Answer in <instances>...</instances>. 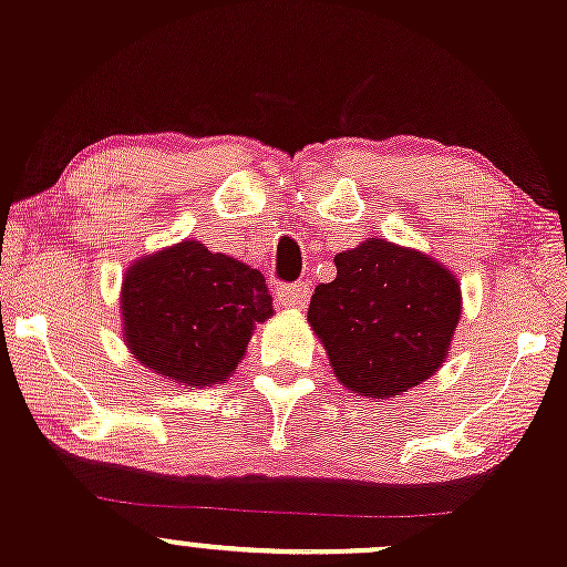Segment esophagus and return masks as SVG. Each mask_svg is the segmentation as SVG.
Listing matches in <instances>:
<instances>
[{"instance_id":"obj_1","label":"esophagus","mask_w":567,"mask_h":567,"mask_svg":"<svg viewBox=\"0 0 567 567\" xmlns=\"http://www.w3.org/2000/svg\"><path fill=\"white\" fill-rule=\"evenodd\" d=\"M277 301H279V307H285V309H303L309 301V285L307 282L279 285Z\"/></svg>"}]
</instances>
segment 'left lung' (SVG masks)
Instances as JSON below:
<instances>
[{
    "label": "left lung",
    "instance_id": "8db88e82",
    "mask_svg": "<svg viewBox=\"0 0 567 567\" xmlns=\"http://www.w3.org/2000/svg\"><path fill=\"white\" fill-rule=\"evenodd\" d=\"M333 266L337 277L315 288L307 312L333 378L367 399H393L432 378L462 318L456 274L385 238L344 249Z\"/></svg>",
    "mask_w": 567,
    "mask_h": 567
}]
</instances>
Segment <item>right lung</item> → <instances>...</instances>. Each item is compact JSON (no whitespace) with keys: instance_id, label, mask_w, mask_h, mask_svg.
Listing matches in <instances>:
<instances>
[{"instance_id":"add662e5","label":"right lung","mask_w":567,"mask_h":567,"mask_svg":"<svg viewBox=\"0 0 567 567\" xmlns=\"http://www.w3.org/2000/svg\"><path fill=\"white\" fill-rule=\"evenodd\" d=\"M122 337L133 359L165 383L206 389L228 380L255 326L274 315L258 268L195 238L143 255L118 293Z\"/></svg>"}]
</instances>
